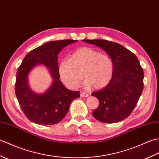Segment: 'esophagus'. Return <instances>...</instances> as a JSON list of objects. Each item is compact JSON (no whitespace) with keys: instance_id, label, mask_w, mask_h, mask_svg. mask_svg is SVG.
Instances as JSON below:
<instances>
[{"instance_id":"obj_1","label":"esophagus","mask_w":159,"mask_h":159,"mask_svg":"<svg viewBox=\"0 0 159 159\" xmlns=\"http://www.w3.org/2000/svg\"><path fill=\"white\" fill-rule=\"evenodd\" d=\"M80 96L81 97H88L89 94L87 93H85V92H82V93H80Z\"/></svg>"}]
</instances>
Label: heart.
I'll return each mask as SVG.
<instances>
[{
	"label": "heart",
	"mask_w": 159,
	"mask_h": 159,
	"mask_svg": "<svg viewBox=\"0 0 159 159\" xmlns=\"http://www.w3.org/2000/svg\"><path fill=\"white\" fill-rule=\"evenodd\" d=\"M59 72L63 83L70 89H76L80 86L83 75L87 88L93 86L96 89H102L111 81L113 65L107 54L83 47L75 50L70 59H63L60 62Z\"/></svg>",
	"instance_id": "heart-1"
}]
</instances>
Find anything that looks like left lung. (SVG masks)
<instances>
[{
	"label": "left lung",
	"instance_id": "obj_1",
	"mask_svg": "<svg viewBox=\"0 0 159 159\" xmlns=\"http://www.w3.org/2000/svg\"><path fill=\"white\" fill-rule=\"evenodd\" d=\"M104 50L111 57L113 73L111 81L92 95L99 100L93 116L103 123H116L130 116L143 88V70L136 55L119 43L104 39H83Z\"/></svg>",
	"mask_w": 159,
	"mask_h": 159
}]
</instances>
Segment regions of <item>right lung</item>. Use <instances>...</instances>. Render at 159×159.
I'll list each match as a JSON object with an SVG mask.
<instances>
[{
	"label": "right lung",
	"mask_w": 159,
	"mask_h": 159,
	"mask_svg": "<svg viewBox=\"0 0 159 159\" xmlns=\"http://www.w3.org/2000/svg\"><path fill=\"white\" fill-rule=\"evenodd\" d=\"M76 42L65 39L47 42L24 58L17 71L15 92L23 113L30 121L40 125L59 123L68 112L72 101L80 97L79 91L67 89L60 81L58 66L61 50ZM38 65L47 66L53 79L52 85L41 94L32 92L28 80L30 72Z\"/></svg>",
	"instance_id": "right-lung-1"
}]
</instances>
